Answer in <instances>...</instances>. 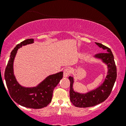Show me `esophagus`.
<instances>
[{
	"label": "esophagus",
	"instance_id": "34e87169",
	"mask_svg": "<svg viewBox=\"0 0 126 126\" xmlns=\"http://www.w3.org/2000/svg\"><path fill=\"white\" fill-rule=\"evenodd\" d=\"M70 71L69 69H67V68L64 69V70H63V76H64V78L67 77V76L69 75V74H70Z\"/></svg>",
	"mask_w": 126,
	"mask_h": 126
}]
</instances>
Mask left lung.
Here are the masks:
<instances>
[{
    "mask_svg": "<svg viewBox=\"0 0 126 126\" xmlns=\"http://www.w3.org/2000/svg\"><path fill=\"white\" fill-rule=\"evenodd\" d=\"M98 47L102 48L105 53L95 54V58L101 59L107 64L108 68L107 75L104 81L95 89L85 94L75 92L73 88L74 79L73 76H69L70 80V99L73 105L76 107L86 108L93 107L107 99L110 95L117 78V68L114 62V56L110 48L101 43H95Z\"/></svg>",
    "mask_w": 126,
    "mask_h": 126,
    "instance_id": "8db88e82",
    "label": "left lung"
}]
</instances>
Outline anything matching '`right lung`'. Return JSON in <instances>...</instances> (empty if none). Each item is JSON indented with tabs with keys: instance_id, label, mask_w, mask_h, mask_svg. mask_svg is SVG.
<instances>
[{
	"instance_id": "right-lung-1",
	"label": "right lung",
	"mask_w": 126,
	"mask_h": 126,
	"mask_svg": "<svg viewBox=\"0 0 126 126\" xmlns=\"http://www.w3.org/2000/svg\"><path fill=\"white\" fill-rule=\"evenodd\" d=\"M33 43L34 39H27L16 45L12 50L5 69V79L10 96L13 100L25 107L39 109L46 107L51 102L53 91L63 78V72L49 75L35 87L21 86L14 75V59L19 48Z\"/></svg>"
}]
</instances>
